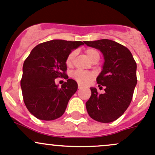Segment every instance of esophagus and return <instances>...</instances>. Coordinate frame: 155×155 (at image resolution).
Wrapping results in <instances>:
<instances>
[{"label": "esophagus", "instance_id": "34e87169", "mask_svg": "<svg viewBox=\"0 0 155 155\" xmlns=\"http://www.w3.org/2000/svg\"><path fill=\"white\" fill-rule=\"evenodd\" d=\"M82 88V85H81L80 84H79V85H78V88H79V89H81Z\"/></svg>", "mask_w": 155, "mask_h": 155}]
</instances>
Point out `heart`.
Wrapping results in <instances>:
<instances>
[{"instance_id": "heart-1", "label": "heart", "mask_w": 155, "mask_h": 155, "mask_svg": "<svg viewBox=\"0 0 155 155\" xmlns=\"http://www.w3.org/2000/svg\"><path fill=\"white\" fill-rule=\"evenodd\" d=\"M85 54H86L87 57H88V58L90 61H91L94 57H95L96 55H99L98 52L94 48L86 49V50H85ZM76 54V51H71L69 54L67 59H66V65L68 66V67H70V66L72 65L73 59H74ZM94 74L93 73L87 71H82V70H76V71H74L72 73V77H73L76 82H79V84H82V85H88V83H90L91 79L94 78Z\"/></svg>"}]
</instances>
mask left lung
I'll list each match as a JSON object with an SVG mask.
<instances>
[{
  "instance_id": "8db88e82",
  "label": "left lung",
  "mask_w": 155,
  "mask_h": 155,
  "mask_svg": "<svg viewBox=\"0 0 155 155\" xmlns=\"http://www.w3.org/2000/svg\"><path fill=\"white\" fill-rule=\"evenodd\" d=\"M98 49L104 58L103 70L97 78L98 86L105 92L99 94L91 88V94L85 103L90 117L101 123L117 120L130 106L137 83L136 63L125 46L109 39L84 41Z\"/></svg>"
}]
</instances>
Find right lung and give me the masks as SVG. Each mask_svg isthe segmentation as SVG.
<instances>
[{"label":"right lung","instance_id":"add662e5","mask_svg":"<svg viewBox=\"0 0 155 155\" xmlns=\"http://www.w3.org/2000/svg\"><path fill=\"white\" fill-rule=\"evenodd\" d=\"M80 41L52 40L38 45L25 60L20 81L27 109L36 118L54 120L64 114L70 97L77 91V82L68 79L66 59ZM67 79L59 88L55 78Z\"/></svg>","mask_w":155,"mask_h":155}]
</instances>
